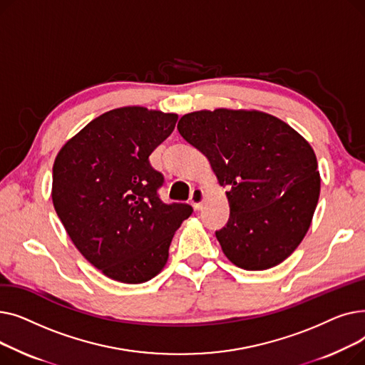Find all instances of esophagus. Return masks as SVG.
I'll return each instance as SVG.
<instances>
[{"mask_svg":"<svg viewBox=\"0 0 365 365\" xmlns=\"http://www.w3.org/2000/svg\"><path fill=\"white\" fill-rule=\"evenodd\" d=\"M204 198H205V194H204V190L201 187H195L192 190V194H190V202H192L195 210H201L202 208Z\"/></svg>","mask_w":365,"mask_h":365,"instance_id":"1","label":"esophagus"}]
</instances>
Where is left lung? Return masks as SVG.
Masks as SVG:
<instances>
[{
	"instance_id": "8db88e82",
	"label": "left lung",
	"mask_w": 365,
	"mask_h": 365,
	"mask_svg": "<svg viewBox=\"0 0 365 365\" xmlns=\"http://www.w3.org/2000/svg\"><path fill=\"white\" fill-rule=\"evenodd\" d=\"M178 130L210 161L229 190V220L216 232L225 256L245 271L289 257L311 226L321 178L309 142L262 110L185 113Z\"/></svg>"
}]
</instances>
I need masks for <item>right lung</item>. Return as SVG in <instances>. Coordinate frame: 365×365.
<instances>
[{
	"instance_id": "1",
	"label": "right lung",
	"mask_w": 365,
	"mask_h": 365,
	"mask_svg": "<svg viewBox=\"0 0 365 365\" xmlns=\"http://www.w3.org/2000/svg\"><path fill=\"white\" fill-rule=\"evenodd\" d=\"M178 113L143 106L108 110L71 138L53 164L51 200L78 252L124 284L157 277L192 207L164 204V178L149 155L175 130Z\"/></svg>"
}]
</instances>
